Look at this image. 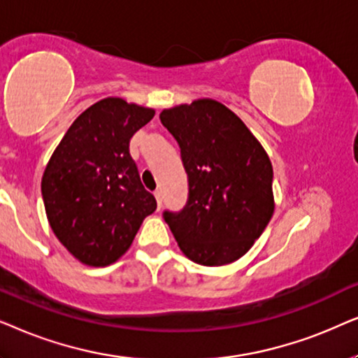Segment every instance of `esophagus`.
I'll return each mask as SVG.
<instances>
[{
  "instance_id": "1",
  "label": "esophagus",
  "mask_w": 358,
  "mask_h": 358,
  "mask_svg": "<svg viewBox=\"0 0 358 358\" xmlns=\"http://www.w3.org/2000/svg\"><path fill=\"white\" fill-rule=\"evenodd\" d=\"M154 194H155V199H157V206H159V209H160L162 208V192H160V189H155Z\"/></svg>"
}]
</instances>
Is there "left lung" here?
<instances>
[{"instance_id": "left-lung-1", "label": "left lung", "mask_w": 358, "mask_h": 358, "mask_svg": "<svg viewBox=\"0 0 358 358\" xmlns=\"http://www.w3.org/2000/svg\"><path fill=\"white\" fill-rule=\"evenodd\" d=\"M160 121L178 142L188 201L164 211L180 249L199 265L241 259L273 214V169L247 126L214 99L164 109Z\"/></svg>"}]
</instances>
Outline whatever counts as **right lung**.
I'll return each instance as SVG.
<instances>
[{
	"label": "right lung",
	"mask_w": 358,
	"mask_h": 358,
	"mask_svg": "<svg viewBox=\"0 0 358 358\" xmlns=\"http://www.w3.org/2000/svg\"><path fill=\"white\" fill-rule=\"evenodd\" d=\"M154 114L104 98L75 119L45 166L42 198L50 227L83 264L116 262L157 209L129 152L131 137Z\"/></svg>",
	"instance_id": "add662e5"
}]
</instances>
